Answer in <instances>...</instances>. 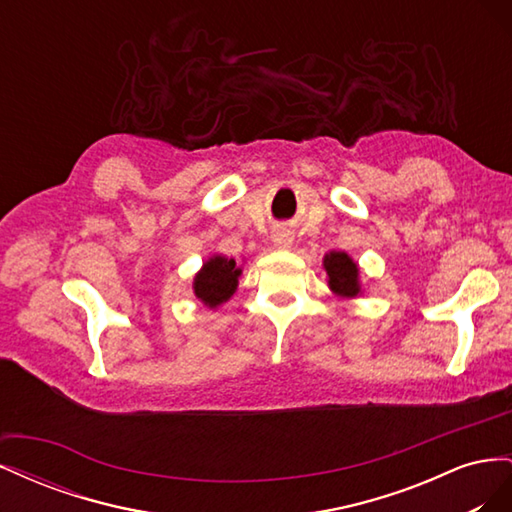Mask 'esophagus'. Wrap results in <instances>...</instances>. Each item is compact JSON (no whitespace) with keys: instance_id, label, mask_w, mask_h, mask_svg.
<instances>
[{"instance_id":"1","label":"esophagus","mask_w":512,"mask_h":512,"mask_svg":"<svg viewBox=\"0 0 512 512\" xmlns=\"http://www.w3.org/2000/svg\"><path fill=\"white\" fill-rule=\"evenodd\" d=\"M292 241H294V232L290 228H286V226L273 228L271 243H273V247H277V250H288Z\"/></svg>"}]
</instances>
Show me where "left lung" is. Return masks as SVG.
<instances>
[{"label": "left lung", "mask_w": 512, "mask_h": 512, "mask_svg": "<svg viewBox=\"0 0 512 512\" xmlns=\"http://www.w3.org/2000/svg\"><path fill=\"white\" fill-rule=\"evenodd\" d=\"M322 269L327 271V284L339 299H356L363 294L359 265L346 252H329L322 258Z\"/></svg>", "instance_id": "1"}]
</instances>
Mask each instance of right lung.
Listing matches in <instances>:
<instances>
[{
	"label": "right lung",
	"instance_id": "right-lung-1",
	"mask_svg": "<svg viewBox=\"0 0 512 512\" xmlns=\"http://www.w3.org/2000/svg\"><path fill=\"white\" fill-rule=\"evenodd\" d=\"M241 273L243 269L239 267V262L235 258H228L222 254L209 256L203 262L200 271L194 275V297L205 307L218 309L237 292Z\"/></svg>",
	"mask_w": 512,
	"mask_h": 512
}]
</instances>
